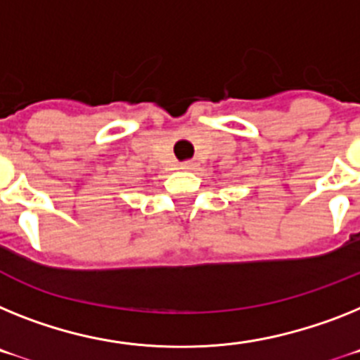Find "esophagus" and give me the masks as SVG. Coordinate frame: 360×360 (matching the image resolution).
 Wrapping results in <instances>:
<instances>
[{
	"label": "esophagus",
	"mask_w": 360,
	"mask_h": 360,
	"mask_svg": "<svg viewBox=\"0 0 360 360\" xmlns=\"http://www.w3.org/2000/svg\"><path fill=\"white\" fill-rule=\"evenodd\" d=\"M181 168H183V170H194V168H195V162L186 161V162H183V165H181Z\"/></svg>",
	"instance_id": "esophagus-1"
}]
</instances>
